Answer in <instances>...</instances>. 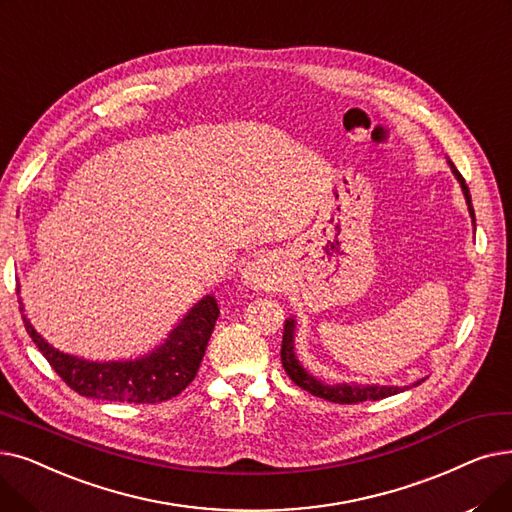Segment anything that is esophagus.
Returning <instances> with one entry per match:
<instances>
[{
	"label": "esophagus",
	"mask_w": 512,
	"mask_h": 512,
	"mask_svg": "<svg viewBox=\"0 0 512 512\" xmlns=\"http://www.w3.org/2000/svg\"><path fill=\"white\" fill-rule=\"evenodd\" d=\"M243 281L252 287H275L279 283V266L277 260L273 256H258L254 260H250L243 269Z\"/></svg>",
	"instance_id": "34e87169"
}]
</instances>
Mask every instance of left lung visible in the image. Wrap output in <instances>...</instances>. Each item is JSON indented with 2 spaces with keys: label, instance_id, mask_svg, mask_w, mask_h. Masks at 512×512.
Returning a JSON list of instances; mask_svg holds the SVG:
<instances>
[{
  "label": "left lung",
  "instance_id": "8db88e82",
  "mask_svg": "<svg viewBox=\"0 0 512 512\" xmlns=\"http://www.w3.org/2000/svg\"><path fill=\"white\" fill-rule=\"evenodd\" d=\"M448 164H450L454 177L458 179V183L462 187V193H465L469 214H471L473 223H475V210H473V204H471L469 187H467L465 179H462V175L456 170V166L450 160H448ZM294 333H296V321L294 319H287L285 321V329H283V342H281L283 369H285V373L289 375L291 381H294L298 387L306 389L308 394H312L316 398H323V400L335 402V404H358V402H367V400H381V398L394 396V394H400V392H404V389H408V387H394V385H358V383H335V385H329V383H323L321 379L312 377L302 367L300 360L296 358V352H294ZM419 383L421 381H417L415 385H419Z\"/></svg>",
  "mask_w": 512,
  "mask_h": 512
}]
</instances>
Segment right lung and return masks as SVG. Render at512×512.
Listing matches in <instances>:
<instances>
[{
  "label": "right lung",
  "mask_w": 512,
  "mask_h": 512,
  "mask_svg": "<svg viewBox=\"0 0 512 512\" xmlns=\"http://www.w3.org/2000/svg\"><path fill=\"white\" fill-rule=\"evenodd\" d=\"M18 304L20 312H24L20 296ZM218 314L221 310L214 296H206L183 316V321L154 352L135 360L112 362H93L64 354L45 342L29 323L27 314H22V321L45 360L77 394L108 402L156 404L179 396L196 379Z\"/></svg>",
  "instance_id": "add662e5"
}]
</instances>
